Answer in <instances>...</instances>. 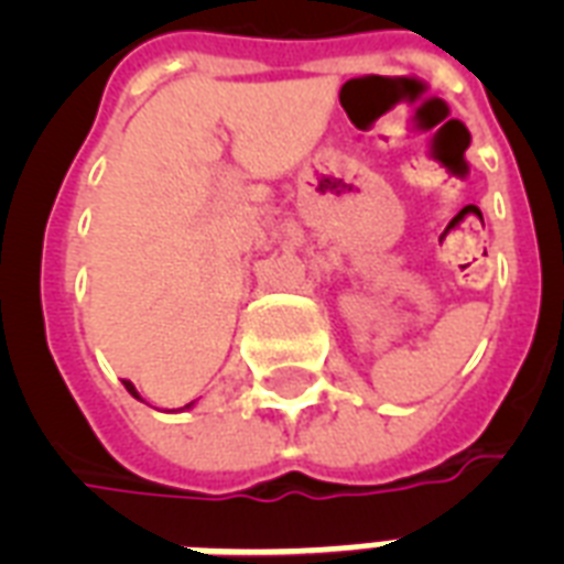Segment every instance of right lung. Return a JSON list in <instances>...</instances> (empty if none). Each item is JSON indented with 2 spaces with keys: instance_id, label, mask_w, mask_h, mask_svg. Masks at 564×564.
<instances>
[{
  "instance_id": "right-lung-1",
  "label": "right lung",
  "mask_w": 564,
  "mask_h": 564,
  "mask_svg": "<svg viewBox=\"0 0 564 564\" xmlns=\"http://www.w3.org/2000/svg\"><path fill=\"white\" fill-rule=\"evenodd\" d=\"M122 383H126V389H128V392H131V394H134V398H140V394H137V389H134V383H128V380H122Z\"/></svg>"
}]
</instances>
